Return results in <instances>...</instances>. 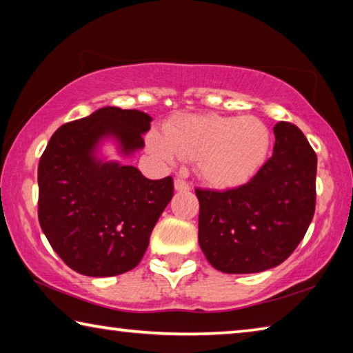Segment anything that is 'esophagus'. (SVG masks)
<instances>
[{
  "label": "esophagus",
  "mask_w": 353,
  "mask_h": 353,
  "mask_svg": "<svg viewBox=\"0 0 353 353\" xmlns=\"http://www.w3.org/2000/svg\"><path fill=\"white\" fill-rule=\"evenodd\" d=\"M174 188L177 191H188L190 190V183L185 181V179H176V181H174Z\"/></svg>",
  "instance_id": "1"
}]
</instances>
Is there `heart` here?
<instances>
[{"mask_svg":"<svg viewBox=\"0 0 353 353\" xmlns=\"http://www.w3.org/2000/svg\"><path fill=\"white\" fill-rule=\"evenodd\" d=\"M148 146L165 163L176 155L196 160L199 174L214 187H235L265 162L270 130L255 117L182 115L166 124L165 139L157 132L149 135Z\"/></svg>","mask_w":353,"mask_h":353,"instance_id":"obj_1","label":"heart"}]
</instances>
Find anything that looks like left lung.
<instances>
[{"label": "left lung", "mask_w": 353, "mask_h": 353, "mask_svg": "<svg viewBox=\"0 0 353 353\" xmlns=\"http://www.w3.org/2000/svg\"><path fill=\"white\" fill-rule=\"evenodd\" d=\"M274 154L248 183L224 191L196 188L199 246L221 272L279 266L305 236L316 208L318 157L297 126H274Z\"/></svg>", "instance_id": "left-lung-1"}]
</instances>
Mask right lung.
<instances>
[{"label": "right lung", "instance_id": "obj_1", "mask_svg": "<svg viewBox=\"0 0 353 353\" xmlns=\"http://www.w3.org/2000/svg\"><path fill=\"white\" fill-rule=\"evenodd\" d=\"M152 118L104 107L52 134L39 162V223L71 270L90 277L128 272L174 193L172 177L149 181L129 165L101 163L92 149L115 135L126 152L145 146Z\"/></svg>", "mask_w": 353, "mask_h": 353}]
</instances>
